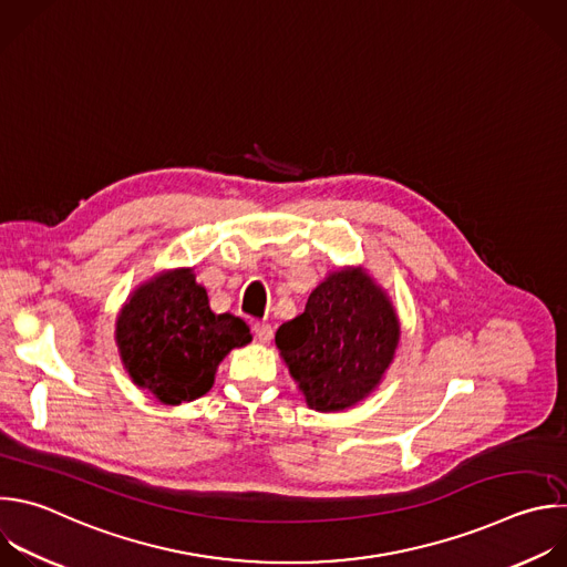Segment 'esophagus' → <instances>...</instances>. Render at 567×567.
Wrapping results in <instances>:
<instances>
[{"instance_id": "esophagus-1", "label": "esophagus", "mask_w": 567, "mask_h": 567, "mask_svg": "<svg viewBox=\"0 0 567 567\" xmlns=\"http://www.w3.org/2000/svg\"><path fill=\"white\" fill-rule=\"evenodd\" d=\"M254 333H256L258 342L265 344V342H269L274 338V327L269 322H256L254 324Z\"/></svg>"}]
</instances>
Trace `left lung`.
Masks as SVG:
<instances>
[{
	"label": "left lung",
	"mask_w": 567,
	"mask_h": 567,
	"mask_svg": "<svg viewBox=\"0 0 567 567\" xmlns=\"http://www.w3.org/2000/svg\"><path fill=\"white\" fill-rule=\"evenodd\" d=\"M399 342V311L364 267L327 274L305 311L276 331L305 403L324 414L349 410L379 388Z\"/></svg>",
	"instance_id": "obj_1"
}]
</instances>
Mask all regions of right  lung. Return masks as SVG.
Listing matches in <instances>:
<instances>
[{"label": "right lung", "instance_id": "1", "mask_svg": "<svg viewBox=\"0 0 567 567\" xmlns=\"http://www.w3.org/2000/svg\"><path fill=\"white\" fill-rule=\"evenodd\" d=\"M249 342V324L234 313H216L192 267L164 269L142 282L115 320L124 371L164 405L205 396L225 355Z\"/></svg>", "mask_w": 567, "mask_h": 567}]
</instances>
